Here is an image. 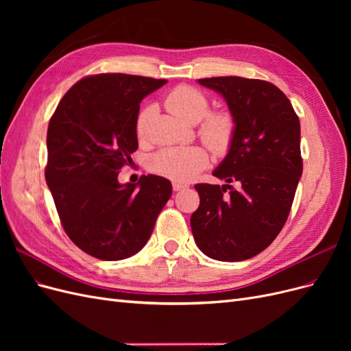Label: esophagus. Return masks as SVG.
<instances>
[{
  "instance_id": "1",
  "label": "esophagus",
  "mask_w": 351,
  "mask_h": 351,
  "mask_svg": "<svg viewBox=\"0 0 351 351\" xmlns=\"http://www.w3.org/2000/svg\"><path fill=\"white\" fill-rule=\"evenodd\" d=\"M187 186L186 184H182V183H173V190L174 192H180V190H183V189H186Z\"/></svg>"
}]
</instances>
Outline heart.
<instances>
[{
  "label": "heart",
  "mask_w": 351,
  "mask_h": 351,
  "mask_svg": "<svg viewBox=\"0 0 351 351\" xmlns=\"http://www.w3.org/2000/svg\"><path fill=\"white\" fill-rule=\"evenodd\" d=\"M164 105L169 114L186 124H196L204 118L199 127L202 141L217 154H224L228 149L234 137V120L226 111L208 112L209 101L200 90L186 84L177 86L167 95ZM151 114L152 108L146 107L137 117L136 132L139 137L145 134ZM208 152L202 146L174 147L156 152L151 158V167L156 174L171 178L174 182H190L208 165Z\"/></svg>",
  "instance_id": "b5f03b06"
}]
</instances>
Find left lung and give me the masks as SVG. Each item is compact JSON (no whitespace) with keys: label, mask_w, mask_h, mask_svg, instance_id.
<instances>
[{"label":"left lung","mask_w":351,"mask_h":351,"mask_svg":"<svg viewBox=\"0 0 351 351\" xmlns=\"http://www.w3.org/2000/svg\"><path fill=\"white\" fill-rule=\"evenodd\" d=\"M197 82L226 99L236 129L212 173L227 184L195 186L200 204L190 226L206 256L246 261L267 249L289 218L303 171L300 121L289 98L269 82L237 76Z\"/></svg>","instance_id":"1"}]
</instances>
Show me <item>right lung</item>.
Here are the masks:
<instances>
[{"mask_svg":"<svg viewBox=\"0 0 351 351\" xmlns=\"http://www.w3.org/2000/svg\"><path fill=\"white\" fill-rule=\"evenodd\" d=\"M165 79L102 73L62 97L47 133V184L61 224L79 249L121 261L149 240L173 186L159 176L120 184L119 171L137 149V115Z\"/></svg>","mask_w":351,"mask_h":351,"instance_id":"add662e5","label":"right lung"}]
</instances>
